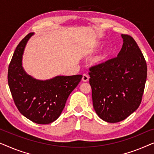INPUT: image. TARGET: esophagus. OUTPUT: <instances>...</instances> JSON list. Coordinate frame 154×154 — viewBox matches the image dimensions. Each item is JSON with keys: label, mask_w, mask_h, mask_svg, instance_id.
Masks as SVG:
<instances>
[{"label": "esophagus", "mask_w": 154, "mask_h": 154, "mask_svg": "<svg viewBox=\"0 0 154 154\" xmlns=\"http://www.w3.org/2000/svg\"><path fill=\"white\" fill-rule=\"evenodd\" d=\"M88 79H89V77L87 75L84 74L83 76H82V81L83 82H88Z\"/></svg>", "instance_id": "obj_1"}]
</instances>
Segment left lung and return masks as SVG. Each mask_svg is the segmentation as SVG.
<instances>
[{
    "instance_id": "obj_1",
    "label": "left lung",
    "mask_w": 154,
    "mask_h": 154,
    "mask_svg": "<svg viewBox=\"0 0 154 154\" xmlns=\"http://www.w3.org/2000/svg\"><path fill=\"white\" fill-rule=\"evenodd\" d=\"M123 44L115 58L89 68L93 105L101 119L124 120L139 107L147 77L146 62L135 40L121 35Z\"/></svg>"
}]
</instances>
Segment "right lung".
Here are the masks:
<instances>
[{
	"mask_svg": "<svg viewBox=\"0 0 154 154\" xmlns=\"http://www.w3.org/2000/svg\"><path fill=\"white\" fill-rule=\"evenodd\" d=\"M33 34H28L15 49L8 67V85L21 114L38 124H48L59 117L69 95L82 75L58 76L46 81L28 75L21 66V58L25 45Z\"/></svg>",
	"mask_w": 154,
	"mask_h": 154,
	"instance_id": "obj_1",
	"label": "right lung"
}]
</instances>
